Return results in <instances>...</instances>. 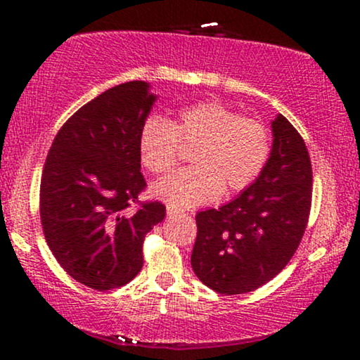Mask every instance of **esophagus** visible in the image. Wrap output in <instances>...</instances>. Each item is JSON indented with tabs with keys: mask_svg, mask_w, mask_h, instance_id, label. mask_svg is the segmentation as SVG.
<instances>
[{
	"mask_svg": "<svg viewBox=\"0 0 360 360\" xmlns=\"http://www.w3.org/2000/svg\"><path fill=\"white\" fill-rule=\"evenodd\" d=\"M183 213V210L176 208V206H167V214L169 217H177V214Z\"/></svg>",
	"mask_w": 360,
	"mask_h": 360,
	"instance_id": "34e87169",
	"label": "esophagus"
}]
</instances>
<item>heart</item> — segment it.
Listing matches in <instances>:
<instances>
[{
	"mask_svg": "<svg viewBox=\"0 0 360 360\" xmlns=\"http://www.w3.org/2000/svg\"><path fill=\"white\" fill-rule=\"evenodd\" d=\"M181 146L193 147V166L155 186L157 196L176 206H194L247 189L271 157V131L264 122L242 117L220 101L184 106L176 118L150 115L139 135L143 167L155 177L181 162Z\"/></svg>",
	"mask_w": 360,
	"mask_h": 360,
	"instance_id": "obj_1",
	"label": "heart"
}]
</instances>
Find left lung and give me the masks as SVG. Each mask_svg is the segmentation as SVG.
<instances>
[{
	"label": "left lung",
	"instance_id": "1",
	"mask_svg": "<svg viewBox=\"0 0 360 360\" xmlns=\"http://www.w3.org/2000/svg\"><path fill=\"white\" fill-rule=\"evenodd\" d=\"M262 174L230 203L196 213L194 274L220 295H243L269 283L298 249L311 210L308 148L279 115Z\"/></svg>",
	"mask_w": 360,
	"mask_h": 360
}]
</instances>
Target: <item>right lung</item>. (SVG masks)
I'll use <instances>...</instances> for the list:
<instances>
[{"mask_svg": "<svg viewBox=\"0 0 360 360\" xmlns=\"http://www.w3.org/2000/svg\"><path fill=\"white\" fill-rule=\"evenodd\" d=\"M130 81L86 103L53 139L40 179V221L60 267L96 291L122 288L142 269L160 201H140L139 135L154 94Z\"/></svg>", "mask_w": 360, "mask_h": 360, "instance_id": "obj_1", "label": "right lung"}]
</instances>
